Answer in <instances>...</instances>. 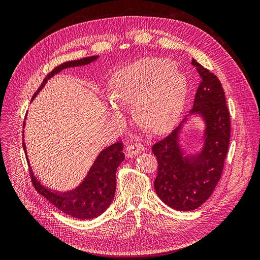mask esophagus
<instances>
[{
    "label": "esophagus",
    "mask_w": 260,
    "mask_h": 260,
    "mask_svg": "<svg viewBox=\"0 0 260 260\" xmlns=\"http://www.w3.org/2000/svg\"><path fill=\"white\" fill-rule=\"evenodd\" d=\"M125 151H127L128 155L132 156V155H137L141 152L144 151V146L141 144H129L125 147Z\"/></svg>",
    "instance_id": "obj_1"
}]
</instances>
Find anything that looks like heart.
<instances>
[{
    "label": "heart",
    "mask_w": 260,
    "mask_h": 260,
    "mask_svg": "<svg viewBox=\"0 0 260 260\" xmlns=\"http://www.w3.org/2000/svg\"><path fill=\"white\" fill-rule=\"evenodd\" d=\"M186 91V78L171 60L157 57L133 60L117 68L111 77L109 115L120 120L121 107L133 105L140 123L154 133H162L179 120Z\"/></svg>",
    "instance_id": "b5f03b06"
}]
</instances>
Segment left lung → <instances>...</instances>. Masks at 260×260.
<instances>
[{"instance_id":"1","label":"left lung","mask_w":260,"mask_h":260,"mask_svg":"<svg viewBox=\"0 0 260 260\" xmlns=\"http://www.w3.org/2000/svg\"><path fill=\"white\" fill-rule=\"evenodd\" d=\"M200 75L194 105L168 137L153 145L158 162L154 187L159 199L180 211L199 208L214 192L221 177L230 142V114L222 85L218 78L192 59ZM204 123L202 148L198 153H186L180 144L183 127L192 116Z\"/></svg>"}]
</instances>
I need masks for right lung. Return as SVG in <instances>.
<instances>
[{"mask_svg":"<svg viewBox=\"0 0 260 260\" xmlns=\"http://www.w3.org/2000/svg\"><path fill=\"white\" fill-rule=\"evenodd\" d=\"M99 57V55H96V56L70 60L54 68L53 72L45 77V79L34 94L31 101L35 100L48 80L60 73L61 70L70 67L89 65L91 62L95 61ZM25 125L26 122H23V128H25ZM23 133H25V130L22 131V139L25 138ZM22 147L27 157L30 168V177L36 190L62 212L77 219H93L103 214L112 204L116 192V170L124 159V155L122 153L123 144L121 142L112 144L100 152L85 178L81 181V183L73 190L65 192L52 190V188L46 187L41 183V181L35 176L32 168L29 164L25 140L22 141Z\"/></svg>","mask_w":260,"mask_h":260,"instance_id":"add662e5","label":"right lung"}]
</instances>
